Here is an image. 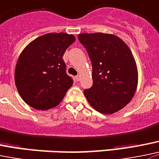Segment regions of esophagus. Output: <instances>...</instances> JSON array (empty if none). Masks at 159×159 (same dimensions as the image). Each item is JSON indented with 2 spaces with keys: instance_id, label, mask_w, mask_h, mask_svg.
<instances>
[{
  "instance_id": "34e87169",
  "label": "esophagus",
  "mask_w": 159,
  "mask_h": 159,
  "mask_svg": "<svg viewBox=\"0 0 159 159\" xmlns=\"http://www.w3.org/2000/svg\"><path fill=\"white\" fill-rule=\"evenodd\" d=\"M75 80H76V81H80V76H79V75H77V76L75 77Z\"/></svg>"
}]
</instances>
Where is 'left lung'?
<instances>
[{"label":"left lung","mask_w":159,"mask_h":159,"mask_svg":"<svg viewBox=\"0 0 159 159\" xmlns=\"http://www.w3.org/2000/svg\"><path fill=\"white\" fill-rule=\"evenodd\" d=\"M92 61L93 84L84 90L89 104L98 112L112 114L132 99L138 85V69L131 51L111 34L78 35Z\"/></svg>","instance_id":"8db88e82"}]
</instances>
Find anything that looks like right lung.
Segmentation results:
<instances>
[{"mask_svg":"<svg viewBox=\"0 0 159 159\" xmlns=\"http://www.w3.org/2000/svg\"><path fill=\"white\" fill-rule=\"evenodd\" d=\"M75 41L73 35L48 33L24 49L15 67V81L22 99L34 109L57 106L73 84L66 72L64 52Z\"/></svg>","mask_w":159,"mask_h":159,"instance_id":"1","label":"right lung"}]
</instances>
